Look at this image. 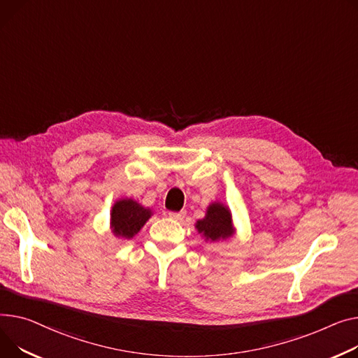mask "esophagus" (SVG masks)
Instances as JSON below:
<instances>
[{"instance_id":"34e87169","label":"esophagus","mask_w":358,"mask_h":358,"mask_svg":"<svg viewBox=\"0 0 358 358\" xmlns=\"http://www.w3.org/2000/svg\"><path fill=\"white\" fill-rule=\"evenodd\" d=\"M185 214H187L185 210H181V211H170V213H169V217H170L171 220L181 222V220L185 217Z\"/></svg>"}]
</instances>
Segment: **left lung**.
I'll return each instance as SVG.
<instances>
[{"instance_id":"obj_1","label":"left lung","mask_w":358,"mask_h":358,"mask_svg":"<svg viewBox=\"0 0 358 358\" xmlns=\"http://www.w3.org/2000/svg\"><path fill=\"white\" fill-rule=\"evenodd\" d=\"M196 227L206 236L207 241L216 242L219 239H227L231 234L230 211L223 204L214 203L208 207L206 217L197 222Z\"/></svg>"}]
</instances>
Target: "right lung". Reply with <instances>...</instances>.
Instances as JSON below:
<instances>
[{
	"label": "right lung",
	"mask_w": 358,
	"mask_h": 358,
	"mask_svg": "<svg viewBox=\"0 0 358 358\" xmlns=\"http://www.w3.org/2000/svg\"><path fill=\"white\" fill-rule=\"evenodd\" d=\"M151 217V211L139 206L136 201L131 199L119 200L115 203L110 214L112 220V231L116 236L131 239L134 237L141 227L147 223Z\"/></svg>",
	"instance_id": "add662e5"
}]
</instances>
